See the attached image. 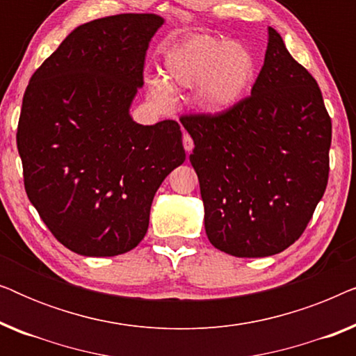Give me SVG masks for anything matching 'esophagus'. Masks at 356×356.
<instances>
[{
	"label": "esophagus",
	"mask_w": 356,
	"mask_h": 356,
	"mask_svg": "<svg viewBox=\"0 0 356 356\" xmlns=\"http://www.w3.org/2000/svg\"><path fill=\"white\" fill-rule=\"evenodd\" d=\"M183 145H184V150H186V152H191L193 147H194L193 138L189 134H186V133L183 134Z\"/></svg>",
	"instance_id": "esophagus-1"
}]
</instances>
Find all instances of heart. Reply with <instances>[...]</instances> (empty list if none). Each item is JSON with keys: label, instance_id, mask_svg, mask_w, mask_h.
<instances>
[{"label": "heart", "instance_id": "heart-1", "mask_svg": "<svg viewBox=\"0 0 356 356\" xmlns=\"http://www.w3.org/2000/svg\"><path fill=\"white\" fill-rule=\"evenodd\" d=\"M165 79H149V95L160 105L173 102V90L194 89L199 108L220 113L243 99L256 77V58L241 43L209 33H193L163 55Z\"/></svg>", "mask_w": 356, "mask_h": 356}]
</instances>
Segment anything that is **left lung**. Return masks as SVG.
Here are the masks:
<instances>
[{"mask_svg": "<svg viewBox=\"0 0 356 356\" xmlns=\"http://www.w3.org/2000/svg\"><path fill=\"white\" fill-rule=\"evenodd\" d=\"M204 225L217 250L264 257L303 235L329 179L332 123L318 82L269 27L251 89L220 113L183 115Z\"/></svg>", "mask_w": 356, "mask_h": 356, "instance_id": "left-lung-1", "label": "left lung"}]
</instances>
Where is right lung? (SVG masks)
<instances>
[{"instance_id":"obj_1","label":"right lung","mask_w":356,"mask_h":356,"mask_svg":"<svg viewBox=\"0 0 356 356\" xmlns=\"http://www.w3.org/2000/svg\"><path fill=\"white\" fill-rule=\"evenodd\" d=\"M162 24L157 14L82 24L24 94L16 140L27 197L77 254L118 256L138 246L155 193L186 159L177 121L144 126L129 116Z\"/></svg>"}]
</instances>
